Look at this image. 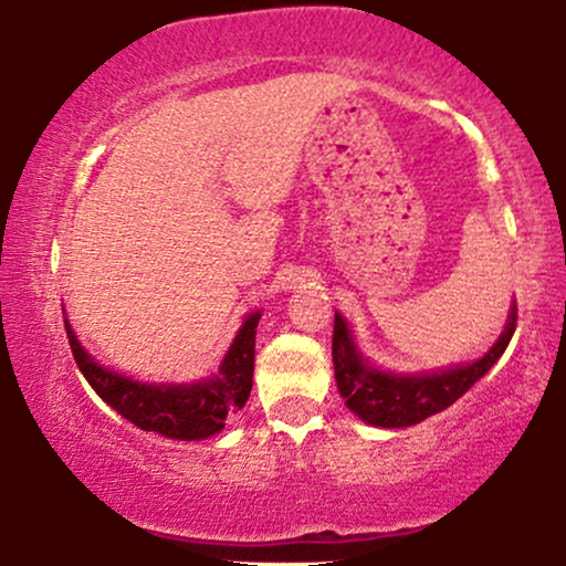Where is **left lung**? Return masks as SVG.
<instances>
[{"label":"left lung","instance_id":"obj_1","mask_svg":"<svg viewBox=\"0 0 566 566\" xmlns=\"http://www.w3.org/2000/svg\"><path fill=\"white\" fill-rule=\"evenodd\" d=\"M513 329H516V305H511L509 322L503 335L497 337L482 359L465 361L437 373L394 375L373 367L356 348L348 322L335 311L333 333V365L337 391L346 399V407L369 426L407 428L431 418L460 399L479 378L490 373V367L509 348Z\"/></svg>","mask_w":566,"mask_h":566}]
</instances>
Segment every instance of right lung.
<instances>
[{
	"mask_svg": "<svg viewBox=\"0 0 566 566\" xmlns=\"http://www.w3.org/2000/svg\"><path fill=\"white\" fill-rule=\"evenodd\" d=\"M261 314H250L220 361L216 378L199 382H140L106 369L84 350L66 319V333L76 367L95 394L140 431H157L167 439L199 441L223 431L226 418L242 409L252 391L255 369V329Z\"/></svg>",
	"mask_w": 566,
	"mask_h": 566,
	"instance_id": "right-lung-1",
	"label": "right lung"
}]
</instances>
